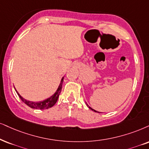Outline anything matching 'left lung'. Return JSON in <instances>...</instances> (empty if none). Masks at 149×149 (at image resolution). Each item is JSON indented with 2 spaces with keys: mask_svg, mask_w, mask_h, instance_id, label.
I'll return each instance as SVG.
<instances>
[{
  "mask_svg": "<svg viewBox=\"0 0 149 149\" xmlns=\"http://www.w3.org/2000/svg\"><path fill=\"white\" fill-rule=\"evenodd\" d=\"M86 105H87V107H88V108H89L90 109H91L92 111H95V112H97V111H95V110H94V109H92V108H91V107H90L89 106H88V105L87 104H86ZM97 113H100V112H97Z\"/></svg>",
  "mask_w": 149,
  "mask_h": 149,
  "instance_id": "8db88e82",
  "label": "left lung"
}]
</instances>
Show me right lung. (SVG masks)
<instances>
[{
	"instance_id": "right-lung-1",
	"label": "right lung",
	"mask_w": 149,
	"mask_h": 149,
	"mask_svg": "<svg viewBox=\"0 0 149 149\" xmlns=\"http://www.w3.org/2000/svg\"><path fill=\"white\" fill-rule=\"evenodd\" d=\"M63 78H63V79L61 80V84H60L59 86H58L57 91H56V93H54L52 96L49 97V98H47V100H45L44 101L40 102H33L27 101V100L24 99L22 96H20V95L18 93V92H17L16 90V91L17 92V93H18V96H19L20 98L21 99V100L23 102L24 104H27L28 107H31V108L32 109H47L52 107L54 104H56V102H57L58 97H59V95L60 93H61V90H62V85H63Z\"/></svg>"
}]
</instances>
